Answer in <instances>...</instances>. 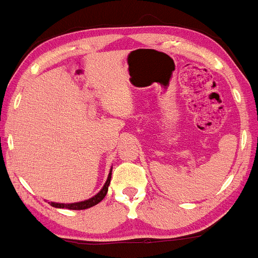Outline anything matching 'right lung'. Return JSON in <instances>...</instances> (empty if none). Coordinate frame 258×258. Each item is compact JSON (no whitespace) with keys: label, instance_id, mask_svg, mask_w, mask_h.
<instances>
[{"label":"right lung","instance_id":"add662e5","mask_svg":"<svg viewBox=\"0 0 258 258\" xmlns=\"http://www.w3.org/2000/svg\"><path fill=\"white\" fill-rule=\"evenodd\" d=\"M111 176H112V167H111L110 173H108L107 181L105 182V184H103V187L101 188V191L98 192V194H96L93 197H91V199L85 200V201L74 202V204H58V202H48V204L51 205L52 207H56V209H67V210L90 209V207L95 206V205H97L98 202H101L103 199H105V196L107 195V191H108V186H110Z\"/></svg>","mask_w":258,"mask_h":258}]
</instances>
